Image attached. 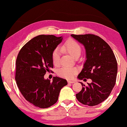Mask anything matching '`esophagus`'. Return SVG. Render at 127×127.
Masks as SVG:
<instances>
[{
	"instance_id": "esophagus-1",
	"label": "esophagus",
	"mask_w": 127,
	"mask_h": 127,
	"mask_svg": "<svg viewBox=\"0 0 127 127\" xmlns=\"http://www.w3.org/2000/svg\"><path fill=\"white\" fill-rule=\"evenodd\" d=\"M68 83L69 84H73V83H75V81H71V80H68Z\"/></svg>"
}]
</instances>
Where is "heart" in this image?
<instances>
[{
  "instance_id": "obj_1",
  "label": "heart",
  "mask_w": 127,
  "mask_h": 127,
  "mask_svg": "<svg viewBox=\"0 0 127 127\" xmlns=\"http://www.w3.org/2000/svg\"><path fill=\"white\" fill-rule=\"evenodd\" d=\"M61 49L62 51L70 54L72 57L80 54L81 52V46L78 42L73 38H69L62 45ZM60 58V51L58 48H56L52 53V59L54 65H57L59 63ZM78 70L75 68L64 66L58 71V74L63 78L66 79H71L77 73Z\"/></svg>"
}]
</instances>
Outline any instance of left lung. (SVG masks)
<instances>
[{"label": "left lung", "mask_w": 127, "mask_h": 127, "mask_svg": "<svg viewBox=\"0 0 127 127\" xmlns=\"http://www.w3.org/2000/svg\"><path fill=\"white\" fill-rule=\"evenodd\" d=\"M71 36L83 44L86 52V61L78 78L85 81L86 79L93 81L88 86L80 83L83 88L76 94V97L84 105H97L108 98L115 85L117 62L115 54L110 46L98 36L93 34Z\"/></svg>", "instance_id": "1"}]
</instances>
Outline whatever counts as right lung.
I'll use <instances>...</instances> for the list:
<instances>
[{
	"label": "right lung",
	"instance_id": "right-lung-1",
	"mask_svg": "<svg viewBox=\"0 0 127 127\" xmlns=\"http://www.w3.org/2000/svg\"><path fill=\"white\" fill-rule=\"evenodd\" d=\"M63 37L41 35L34 37L22 47L16 61L15 80L26 100L41 108L53 105L58 101L65 79L53 77L52 82L44 79L47 71L53 68L52 53Z\"/></svg>",
	"mask_w": 127,
	"mask_h": 127
}]
</instances>
